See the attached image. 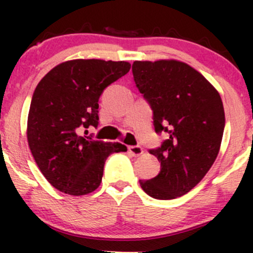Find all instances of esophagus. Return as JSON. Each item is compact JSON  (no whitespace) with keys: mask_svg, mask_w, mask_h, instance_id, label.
I'll return each instance as SVG.
<instances>
[{"mask_svg":"<svg viewBox=\"0 0 253 253\" xmlns=\"http://www.w3.org/2000/svg\"><path fill=\"white\" fill-rule=\"evenodd\" d=\"M128 152L131 153L133 157H139V155H142L143 153H144V150H143L141 145H131V147H128Z\"/></svg>","mask_w":253,"mask_h":253,"instance_id":"34e87169","label":"esophagus"}]
</instances>
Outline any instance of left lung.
Here are the masks:
<instances>
[{
    "label": "left lung",
    "instance_id": "8db88e82",
    "mask_svg": "<svg viewBox=\"0 0 253 253\" xmlns=\"http://www.w3.org/2000/svg\"><path fill=\"white\" fill-rule=\"evenodd\" d=\"M132 73L153 110L155 132L168 133L160 147L149 150L160 162V172L139 183L150 197L174 200L190 192L218 157L223 101L198 71L180 61H134Z\"/></svg>",
    "mask_w": 253,
    "mask_h": 253
}]
</instances>
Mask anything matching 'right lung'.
<instances>
[{"label":"right lung","mask_w":253,"mask_h":253,"mask_svg":"<svg viewBox=\"0 0 253 253\" xmlns=\"http://www.w3.org/2000/svg\"><path fill=\"white\" fill-rule=\"evenodd\" d=\"M129 68L126 61H66L37 85L28 115V144L56 190L71 196L93 192L109 155L127 150L121 143L94 141L81 131L98 127L99 98Z\"/></svg>","instance_id":"right-lung-1"}]
</instances>
